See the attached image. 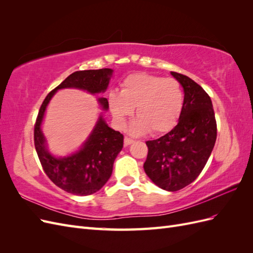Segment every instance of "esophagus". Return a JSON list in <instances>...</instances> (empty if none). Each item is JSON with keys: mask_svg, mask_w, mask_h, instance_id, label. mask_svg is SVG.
<instances>
[{"mask_svg": "<svg viewBox=\"0 0 253 253\" xmlns=\"http://www.w3.org/2000/svg\"><path fill=\"white\" fill-rule=\"evenodd\" d=\"M133 141H134V140H133L132 138H129V137H127V136H126V137H125V145L131 144Z\"/></svg>", "mask_w": 253, "mask_h": 253, "instance_id": "1", "label": "esophagus"}]
</instances>
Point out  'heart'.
I'll list each match as a JSON object with an SVG mask.
<instances>
[{
  "instance_id": "b5f03b06",
  "label": "heart",
  "mask_w": 253,
  "mask_h": 253,
  "mask_svg": "<svg viewBox=\"0 0 253 253\" xmlns=\"http://www.w3.org/2000/svg\"><path fill=\"white\" fill-rule=\"evenodd\" d=\"M109 106L119 127H124L134 113L138 116L129 132L141 135L150 131L164 133L178 121L183 106V91L174 78L138 73L121 82L120 93L109 95Z\"/></svg>"
}]
</instances>
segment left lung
Instances as JSON below:
<instances>
[{
	"label": "left lung",
	"mask_w": 253,
	"mask_h": 253,
	"mask_svg": "<svg viewBox=\"0 0 253 253\" xmlns=\"http://www.w3.org/2000/svg\"><path fill=\"white\" fill-rule=\"evenodd\" d=\"M171 74L185 93L181 114L169 133L145 142L148 156L143 169L156 186L174 192L201 174L215 144L217 127L212 101L205 89L185 75Z\"/></svg>",
	"instance_id": "8db88e82"
}]
</instances>
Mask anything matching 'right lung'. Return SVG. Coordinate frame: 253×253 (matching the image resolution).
I'll return each mask as SVG.
<instances>
[{
    "mask_svg": "<svg viewBox=\"0 0 253 253\" xmlns=\"http://www.w3.org/2000/svg\"><path fill=\"white\" fill-rule=\"evenodd\" d=\"M112 73L111 68L73 73L45 97L38 113L34 131L38 157L48 178L57 187L68 193L80 196L90 195L105 185L112 175L115 158L124 147V135L114 131L100 116L80 151L64 158H56L46 150L45 138L41 131L44 112L51 97L61 88H80L87 90L90 94L105 91ZM98 101L103 110L109 109L108 99L99 98Z\"/></svg>",
    "mask_w": 253,
    "mask_h": 253,
    "instance_id": "add662e5",
    "label": "right lung"
}]
</instances>
